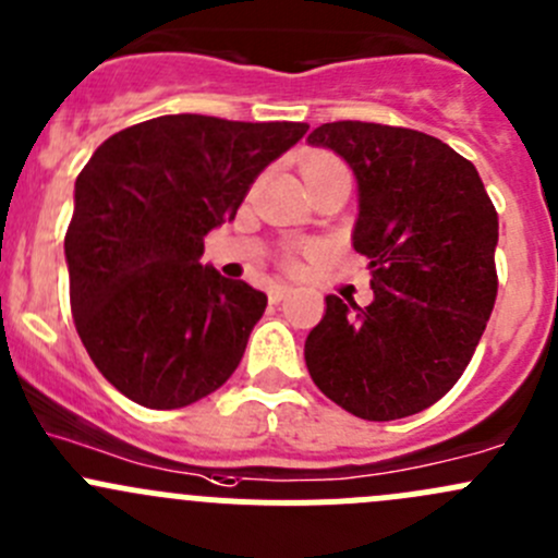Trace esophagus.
Listing matches in <instances>:
<instances>
[{
  "instance_id": "1",
  "label": "esophagus",
  "mask_w": 558,
  "mask_h": 558,
  "mask_svg": "<svg viewBox=\"0 0 558 558\" xmlns=\"http://www.w3.org/2000/svg\"><path fill=\"white\" fill-rule=\"evenodd\" d=\"M289 294H291V286H272V289H269V302L278 305V302H283Z\"/></svg>"
}]
</instances>
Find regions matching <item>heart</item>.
Listing matches in <instances>:
<instances>
[{"instance_id": "b5f03b06", "label": "heart", "mask_w": 558, "mask_h": 558, "mask_svg": "<svg viewBox=\"0 0 558 558\" xmlns=\"http://www.w3.org/2000/svg\"><path fill=\"white\" fill-rule=\"evenodd\" d=\"M337 167H342L340 159H335L331 154H315L311 159L305 161V167H302V172L311 174V172H320V170H337Z\"/></svg>"}]
</instances>
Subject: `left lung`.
Here are the masks:
<instances>
[{
    "mask_svg": "<svg viewBox=\"0 0 558 558\" xmlns=\"http://www.w3.org/2000/svg\"><path fill=\"white\" fill-rule=\"evenodd\" d=\"M307 143L356 174L353 247L375 294L367 307L326 296L305 340L313 384L364 421L421 413L461 378L494 311L497 210L472 161L415 129L335 121Z\"/></svg>",
    "mask_w": 558,
    "mask_h": 558,
    "instance_id": "1",
    "label": "left lung"
}]
</instances>
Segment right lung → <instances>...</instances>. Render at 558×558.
Returning a JSON list of instances; mask_svg holds the SVG:
<instances>
[{
    "label": "right lung",
    "mask_w": 558,
    "mask_h": 558,
    "mask_svg": "<svg viewBox=\"0 0 558 558\" xmlns=\"http://www.w3.org/2000/svg\"><path fill=\"white\" fill-rule=\"evenodd\" d=\"M307 123L161 116L107 137L64 238L75 329L123 397L174 410L232 378L267 294L199 264L258 172Z\"/></svg>",
    "instance_id": "right-lung-1"
}]
</instances>
